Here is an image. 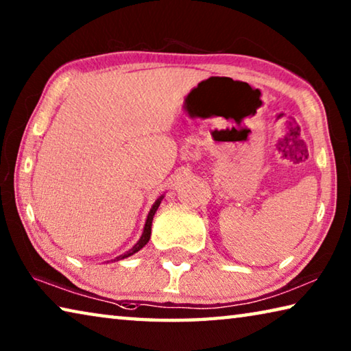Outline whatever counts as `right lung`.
<instances>
[{
    "instance_id": "right-lung-1",
    "label": "right lung",
    "mask_w": 351,
    "mask_h": 351,
    "mask_svg": "<svg viewBox=\"0 0 351 351\" xmlns=\"http://www.w3.org/2000/svg\"><path fill=\"white\" fill-rule=\"evenodd\" d=\"M161 199H162V197L159 198V199L156 201V203L153 204L150 213H148L147 221H145V228H144V234H142L141 240H139L138 243H136V245L133 246V249H130V251H128L127 254H123V255H121V257H117V260H122V258H127V257H130V255H133L134 252L141 251V249L147 245L148 240H150V234H152V221H153V217H154V213H156L159 204H161Z\"/></svg>"
}]
</instances>
